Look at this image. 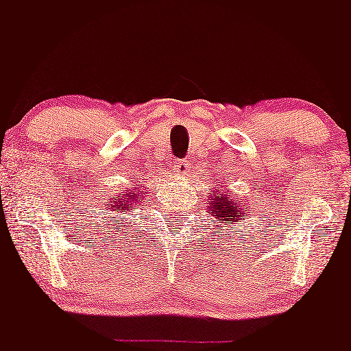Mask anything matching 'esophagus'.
Instances as JSON below:
<instances>
[{"label": "esophagus", "mask_w": 351, "mask_h": 351, "mask_svg": "<svg viewBox=\"0 0 351 351\" xmlns=\"http://www.w3.org/2000/svg\"><path fill=\"white\" fill-rule=\"evenodd\" d=\"M190 161L188 160H176L172 165V172L173 176H186V173L190 172Z\"/></svg>", "instance_id": "obj_1"}]
</instances>
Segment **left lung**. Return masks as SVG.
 I'll return each instance as SVG.
<instances>
[{
    "mask_svg": "<svg viewBox=\"0 0 351 351\" xmlns=\"http://www.w3.org/2000/svg\"><path fill=\"white\" fill-rule=\"evenodd\" d=\"M241 200H237L225 188H214L213 195L209 197V218L214 228H226V235H230L232 226L235 223L239 225V219L246 218V210ZM214 232L221 234L219 230Z\"/></svg>",
    "mask_w": 351,
    "mask_h": 351,
    "instance_id": "left-lung-1",
    "label": "left lung"
}]
</instances>
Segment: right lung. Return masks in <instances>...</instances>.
I'll return each instance as SVG.
<instances>
[{
    "mask_svg": "<svg viewBox=\"0 0 351 351\" xmlns=\"http://www.w3.org/2000/svg\"><path fill=\"white\" fill-rule=\"evenodd\" d=\"M144 193H147V191H141V188H126L121 193H117L116 197L108 198L107 210L110 214H116L114 218H119L116 221L123 223L126 219V216L132 214L133 207L137 206V204L144 202V198H142Z\"/></svg>",
    "mask_w": 351,
    "mask_h": 351,
    "instance_id": "right-lung-1",
    "label": "right lung"
}]
</instances>
